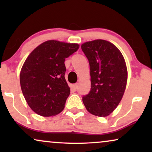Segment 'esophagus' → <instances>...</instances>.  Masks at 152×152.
Segmentation results:
<instances>
[{"label":"esophagus","mask_w":152,"mask_h":152,"mask_svg":"<svg viewBox=\"0 0 152 152\" xmlns=\"http://www.w3.org/2000/svg\"><path fill=\"white\" fill-rule=\"evenodd\" d=\"M77 86H78V84H72L71 87L74 89V90H76L77 88Z\"/></svg>","instance_id":"obj_1"}]
</instances>
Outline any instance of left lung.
Returning <instances> with one entry per match:
<instances>
[{"label":"left lung","instance_id":"1","mask_svg":"<svg viewBox=\"0 0 152 152\" xmlns=\"http://www.w3.org/2000/svg\"><path fill=\"white\" fill-rule=\"evenodd\" d=\"M90 65L91 88L82 97L87 111L107 117L123 97L127 82V68L120 50L109 41L96 39L81 45Z\"/></svg>","mask_w":152,"mask_h":152}]
</instances>
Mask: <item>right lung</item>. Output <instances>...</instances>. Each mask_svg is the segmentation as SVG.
Segmentation results:
<instances>
[{
    "mask_svg": "<svg viewBox=\"0 0 152 152\" xmlns=\"http://www.w3.org/2000/svg\"><path fill=\"white\" fill-rule=\"evenodd\" d=\"M78 43L46 41L28 55L20 72L23 96L33 111L43 117L63 111L70 88L65 79V59L77 50Z\"/></svg>",
    "mask_w": 152,
    "mask_h": 152,
    "instance_id": "obj_1",
    "label": "right lung"
}]
</instances>
